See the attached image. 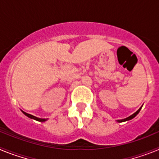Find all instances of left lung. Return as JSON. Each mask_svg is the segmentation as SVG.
Here are the masks:
<instances>
[{"label":"left lung","mask_w":159,"mask_h":159,"mask_svg":"<svg viewBox=\"0 0 159 159\" xmlns=\"http://www.w3.org/2000/svg\"><path fill=\"white\" fill-rule=\"evenodd\" d=\"M141 108H142V107H141L139 108V110L137 111H136V112H134V113L133 114V115H131V116H129V117L126 118V119H120V120H117V122H118V123H123V122H125V121H128V120H130V119H133V118H134V117H135L136 116H137L138 114H139V112L140 111V110H141Z\"/></svg>","instance_id":"left-lung-1"}]
</instances>
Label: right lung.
<instances>
[{
	"label": "right lung",
	"mask_w": 159,
	"mask_h": 159,
	"mask_svg": "<svg viewBox=\"0 0 159 159\" xmlns=\"http://www.w3.org/2000/svg\"><path fill=\"white\" fill-rule=\"evenodd\" d=\"M21 111L23 112L24 115H25V116H27V117L30 118V119H35V120H36V121L45 122V121H47V120H48V119H40V118H37V117H36V116H32V115H30V114L26 113V112L23 111Z\"/></svg>",
	"instance_id": "1"
}]
</instances>
